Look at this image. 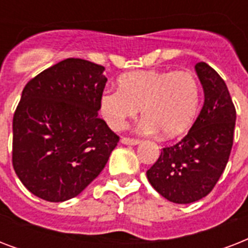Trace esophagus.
<instances>
[{
    "label": "esophagus",
    "instance_id": "obj_1",
    "mask_svg": "<svg viewBox=\"0 0 248 248\" xmlns=\"http://www.w3.org/2000/svg\"><path fill=\"white\" fill-rule=\"evenodd\" d=\"M121 143L126 144V145H136L140 143L139 139H134V138H122Z\"/></svg>",
    "mask_w": 248,
    "mask_h": 248
}]
</instances>
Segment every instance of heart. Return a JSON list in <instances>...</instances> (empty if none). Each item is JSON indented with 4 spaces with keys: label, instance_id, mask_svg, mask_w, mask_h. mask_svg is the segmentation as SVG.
<instances>
[{
    "label": "heart",
    "instance_id": "heart-1",
    "mask_svg": "<svg viewBox=\"0 0 248 248\" xmlns=\"http://www.w3.org/2000/svg\"><path fill=\"white\" fill-rule=\"evenodd\" d=\"M201 101V87L192 71H138L118 78V90L100 96V112L114 131H121L141 108V130L175 138L194 122Z\"/></svg>",
    "mask_w": 248,
    "mask_h": 248
}]
</instances>
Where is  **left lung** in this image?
Wrapping results in <instances>:
<instances>
[{"label":"left lung","mask_w":248,"mask_h":248,"mask_svg":"<svg viewBox=\"0 0 248 248\" xmlns=\"http://www.w3.org/2000/svg\"><path fill=\"white\" fill-rule=\"evenodd\" d=\"M203 86L204 104L189 132L147 171L151 185L173 203H192L211 192L225 170L234 138L235 108L219 73L196 64Z\"/></svg>","instance_id":"1"}]
</instances>
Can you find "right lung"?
Returning a JSON list of instances; mask_svg holds the SVG:
<instances>
[{
  "label": "right lung",
  "mask_w": 248,
  "mask_h": 248,
  "mask_svg": "<svg viewBox=\"0 0 248 248\" xmlns=\"http://www.w3.org/2000/svg\"><path fill=\"white\" fill-rule=\"evenodd\" d=\"M104 67L69 58L25 85L13 120V166L34 196L63 202L103 171L120 136L97 117Z\"/></svg>",
  "instance_id": "right-lung-1"
}]
</instances>
